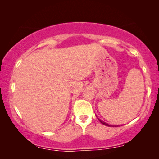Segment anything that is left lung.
Here are the masks:
<instances>
[{"label":"left lung","mask_w":159,"mask_h":159,"mask_svg":"<svg viewBox=\"0 0 159 159\" xmlns=\"http://www.w3.org/2000/svg\"><path fill=\"white\" fill-rule=\"evenodd\" d=\"M98 120L100 121H101V123H102V124H103V125H106V126H108V127H113V126H114V125H108V124H107V123H106V122H104V121H101V119H98ZM115 126H116V125H115ZM119 126V125H118Z\"/></svg>","instance_id":"1"}]
</instances>
